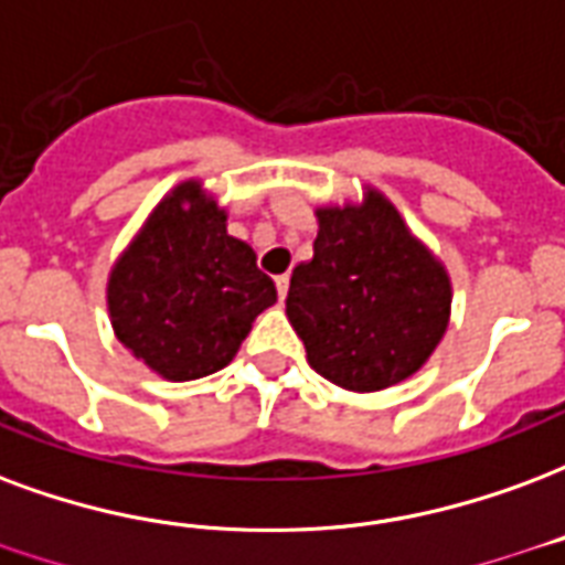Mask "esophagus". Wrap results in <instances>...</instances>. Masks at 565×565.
Returning <instances> with one entry per match:
<instances>
[{
	"label": "esophagus",
	"mask_w": 565,
	"mask_h": 565,
	"mask_svg": "<svg viewBox=\"0 0 565 565\" xmlns=\"http://www.w3.org/2000/svg\"><path fill=\"white\" fill-rule=\"evenodd\" d=\"M275 287H278V299H287V290H290V275H278L275 278Z\"/></svg>",
	"instance_id": "34e87169"
}]
</instances>
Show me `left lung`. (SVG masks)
Here are the masks:
<instances>
[{
	"instance_id": "left-lung-1",
	"label": "left lung",
	"mask_w": 565,
	"mask_h": 565,
	"mask_svg": "<svg viewBox=\"0 0 565 565\" xmlns=\"http://www.w3.org/2000/svg\"><path fill=\"white\" fill-rule=\"evenodd\" d=\"M315 215V257L296 266L287 294V320L308 365L347 392L413 377L449 329L446 263L374 185Z\"/></svg>"
}]
</instances>
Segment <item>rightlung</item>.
I'll use <instances>...</instances> for the list:
<instances>
[{"instance_id": "right-lung-1", "label": "right lung", "mask_w": 565, "mask_h": 565, "mask_svg": "<svg viewBox=\"0 0 565 565\" xmlns=\"http://www.w3.org/2000/svg\"><path fill=\"white\" fill-rule=\"evenodd\" d=\"M275 299L254 248L230 236L227 206L198 177L154 203L107 275L113 335L170 383L230 365Z\"/></svg>"}]
</instances>
